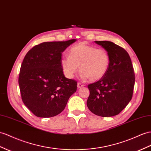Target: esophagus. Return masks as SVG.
Instances as JSON below:
<instances>
[{
  "label": "esophagus",
  "mask_w": 151,
  "mask_h": 151,
  "mask_svg": "<svg viewBox=\"0 0 151 151\" xmlns=\"http://www.w3.org/2000/svg\"><path fill=\"white\" fill-rule=\"evenodd\" d=\"M83 86H84V84H83V83H82L78 82V83H77V87H78V88H81V87H83Z\"/></svg>",
  "instance_id": "obj_1"
}]
</instances>
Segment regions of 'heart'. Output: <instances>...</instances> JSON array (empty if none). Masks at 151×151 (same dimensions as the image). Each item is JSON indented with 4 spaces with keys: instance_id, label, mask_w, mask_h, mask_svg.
Listing matches in <instances>:
<instances>
[{
    "instance_id": "heart-1",
    "label": "heart",
    "mask_w": 151,
    "mask_h": 151,
    "mask_svg": "<svg viewBox=\"0 0 151 151\" xmlns=\"http://www.w3.org/2000/svg\"><path fill=\"white\" fill-rule=\"evenodd\" d=\"M109 55L105 50L79 44L69 50V56L61 59L64 73L69 78L74 77L79 70L83 78L95 82L105 75L109 66Z\"/></svg>"
}]
</instances>
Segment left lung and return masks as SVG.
<instances>
[{"instance_id":"8db88e82","label":"left lung","mask_w":151,"mask_h":151,"mask_svg":"<svg viewBox=\"0 0 151 151\" xmlns=\"http://www.w3.org/2000/svg\"><path fill=\"white\" fill-rule=\"evenodd\" d=\"M95 43L108 52L110 63L105 75L98 82L88 85L90 91L87 105L91 112L101 117L118 115L133 96L134 73L129 54L121 46L108 41Z\"/></svg>"}]
</instances>
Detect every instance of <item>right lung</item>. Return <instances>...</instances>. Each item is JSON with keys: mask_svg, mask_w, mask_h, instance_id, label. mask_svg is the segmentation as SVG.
Masks as SVG:
<instances>
[{"mask_svg": "<svg viewBox=\"0 0 151 151\" xmlns=\"http://www.w3.org/2000/svg\"><path fill=\"white\" fill-rule=\"evenodd\" d=\"M76 41L42 42L25 56L18 83L24 105L37 117L59 114L76 92V82L65 78L61 65L62 53Z\"/></svg>", "mask_w": 151, "mask_h": 151, "instance_id": "obj_1", "label": "right lung"}]
</instances>
